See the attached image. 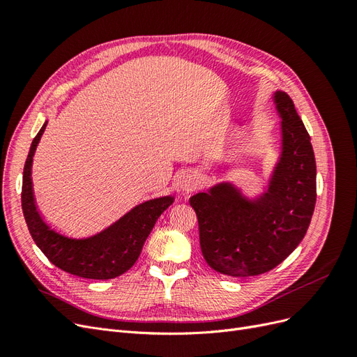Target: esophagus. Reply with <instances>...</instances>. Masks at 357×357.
Masks as SVG:
<instances>
[{"instance_id": "esophagus-1", "label": "esophagus", "mask_w": 357, "mask_h": 357, "mask_svg": "<svg viewBox=\"0 0 357 357\" xmlns=\"http://www.w3.org/2000/svg\"><path fill=\"white\" fill-rule=\"evenodd\" d=\"M198 183H199L198 177H195L193 174H186L180 181V188L183 192H192L193 189H197Z\"/></svg>"}]
</instances>
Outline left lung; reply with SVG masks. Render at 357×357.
<instances>
[{
	"mask_svg": "<svg viewBox=\"0 0 357 357\" xmlns=\"http://www.w3.org/2000/svg\"><path fill=\"white\" fill-rule=\"evenodd\" d=\"M283 117V156L271 188L256 204L229 185L190 198L202 256L214 271L252 277L271 271L304 238L316 207V158L310 134L286 92L275 93Z\"/></svg>",
	"mask_w": 357,
	"mask_h": 357,
	"instance_id": "obj_1",
	"label": "left lung"
}]
</instances>
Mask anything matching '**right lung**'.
Masks as SVG:
<instances>
[{"label":"right lung","mask_w":357,"mask_h":357,"mask_svg":"<svg viewBox=\"0 0 357 357\" xmlns=\"http://www.w3.org/2000/svg\"><path fill=\"white\" fill-rule=\"evenodd\" d=\"M46 125L41 126L32 139L24 167L22 211L32 240L53 265L68 274L92 280H110L122 275L137 262L158 218L174 198L167 197L139 204L109 229L88 240H73L56 232L40 215L31 181L32 156Z\"/></svg>","instance_id":"1"}]
</instances>
